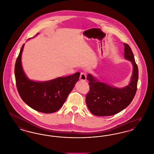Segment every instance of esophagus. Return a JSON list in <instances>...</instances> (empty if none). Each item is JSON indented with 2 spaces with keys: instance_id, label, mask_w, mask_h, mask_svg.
<instances>
[{
  "instance_id": "obj_1",
  "label": "esophagus",
  "mask_w": 154,
  "mask_h": 154,
  "mask_svg": "<svg viewBox=\"0 0 154 154\" xmlns=\"http://www.w3.org/2000/svg\"><path fill=\"white\" fill-rule=\"evenodd\" d=\"M80 80H86V75L84 72H82L80 75Z\"/></svg>"
}]
</instances>
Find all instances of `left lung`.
Masks as SVG:
<instances>
[{
    "label": "left lung",
    "instance_id": "1",
    "mask_svg": "<svg viewBox=\"0 0 154 154\" xmlns=\"http://www.w3.org/2000/svg\"><path fill=\"white\" fill-rule=\"evenodd\" d=\"M124 57L129 60L133 66V71L129 83L122 88L114 87L98 80L88 74L90 91L86 102L87 107L92 113L98 116H109L120 112L127 107L133 100L137 90L138 68L134 54L130 47L124 43Z\"/></svg>",
    "mask_w": 154,
    "mask_h": 154
}]
</instances>
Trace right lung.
<instances>
[{
	"label": "right lung",
	"instance_id": "add662e5",
	"mask_svg": "<svg viewBox=\"0 0 154 154\" xmlns=\"http://www.w3.org/2000/svg\"><path fill=\"white\" fill-rule=\"evenodd\" d=\"M24 45L16 60L14 70L16 85L20 98L28 106L38 112L44 113L57 112L63 105L79 80L80 72L44 82L30 80L22 66L21 57Z\"/></svg>",
	"mask_w": 154,
	"mask_h": 154
}]
</instances>
